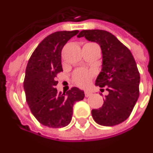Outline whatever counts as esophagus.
<instances>
[{
	"instance_id": "esophagus-1",
	"label": "esophagus",
	"mask_w": 153,
	"mask_h": 153,
	"mask_svg": "<svg viewBox=\"0 0 153 153\" xmlns=\"http://www.w3.org/2000/svg\"><path fill=\"white\" fill-rule=\"evenodd\" d=\"M91 94H92V92L88 91V90L84 91V95H85V97H88V96H90Z\"/></svg>"
}]
</instances>
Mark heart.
Masks as SVG:
<instances>
[{
  "instance_id": "heart-1",
  "label": "heart",
  "mask_w": 153,
  "mask_h": 153,
  "mask_svg": "<svg viewBox=\"0 0 153 153\" xmlns=\"http://www.w3.org/2000/svg\"><path fill=\"white\" fill-rule=\"evenodd\" d=\"M93 76H94V73L91 70L86 69H79L73 73L72 81L77 86L85 87L89 84Z\"/></svg>"
}]
</instances>
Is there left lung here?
I'll return each mask as SVG.
<instances>
[{"instance_id": "8db88e82", "label": "left lung", "mask_w": 153, "mask_h": 153, "mask_svg": "<svg viewBox=\"0 0 153 153\" xmlns=\"http://www.w3.org/2000/svg\"><path fill=\"white\" fill-rule=\"evenodd\" d=\"M78 37L98 43L102 50V71L95 84L105 88L108 95L101 108L92 110L93 118L102 126L119 124L130 116L139 97L140 74L136 61L128 48L106 30H82Z\"/></svg>"}]
</instances>
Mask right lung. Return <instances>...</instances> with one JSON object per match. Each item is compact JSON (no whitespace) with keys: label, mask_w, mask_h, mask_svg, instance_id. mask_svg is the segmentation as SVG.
Listing matches in <instances>:
<instances>
[{"label":"right lung","mask_w":153,"mask_h":153,"mask_svg":"<svg viewBox=\"0 0 153 153\" xmlns=\"http://www.w3.org/2000/svg\"><path fill=\"white\" fill-rule=\"evenodd\" d=\"M79 30L57 31L39 44L25 69L24 89L32 114L49 128L65 127L71 122L73 106L84 98L83 90L71 88L66 94L58 92L56 77L63 71L61 51L68 40Z\"/></svg>","instance_id":"add662e5"}]
</instances>
